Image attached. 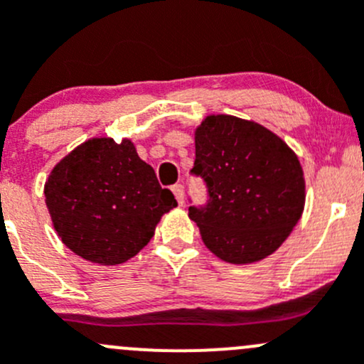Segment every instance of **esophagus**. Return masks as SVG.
<instances>
[{"label": "esophagus", "mask_w": 364, "mask_h": 364, "mask_svg": "<svg viewBox=\"0 0 364 364\" xmlns=\"http://www.w3.org/2000/svg\"><path fill=\"white\" fill-rule=\"evenodd\" d=\"M172 193H174L176 200H178L179 205H183L185 203V188H183V185H174L172 186Z\"/></svg>", "instance_id": "obj_1"}]
</instances>
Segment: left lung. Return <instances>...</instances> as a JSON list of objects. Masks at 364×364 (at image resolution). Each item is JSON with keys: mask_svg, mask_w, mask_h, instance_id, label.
Listing matches in <instances>:
<instances>
[{"mask_svg": "<svg viewBox=\"0 0 364 364\" xmlns=\"http://www.w3.org/2000/svg\"><path fill=\"white\" fill-rule=\"evenodd\" d=\"M193 174L209 192L204 209L190 208L209 252L230 264H252L282 247L304 209L299 159L255 121L209 114L196 128Z\"/></svg>", "mask_w": 364, "mask_h": 364, "instance_id": "8db88e82", "label": "left lung"}]
</instances>
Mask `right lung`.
I'll return each mask as SVG.
<instances>
[{"label":"right lung","mask_w":364,"mask_h":364,"mask_svg":"<svg viewBox=\"0 0 364 364\" xmlns=\"http://www.w3.org/2000/svg\"><path fill=\"white\" fill-rule=\"evenodd\" d=\"M43 193L65 247L100 266L137 255L178 205L130 139H87L54 165Z\"/></svg>","instance_id":"obj_1"}]
</instances>
